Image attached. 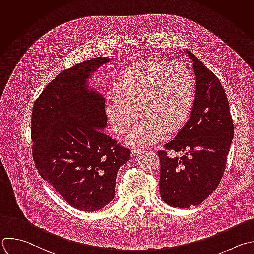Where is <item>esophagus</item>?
I'll use <instances>...</instances> for the list:
<instances>
[{
	"label": "esophagus",
	"mask_w": 254,
	"mask_h": 254,
	"mask_svg": "<svg viewBox=\"0 0 254 254\" xmlns=\"http://www.w3.org/2000/svg\"><path fill=\"white\" fill-rule=\"evenodd\" d=\"M140 152H141V149H140V148L133 147V148L131 149V155H132V156H136V155H138Z\"/></svg>",
	"instance_id": "34e87169"
}]
</instances>
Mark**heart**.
<instances>
[{"instance_id": "obj_1", "label": "heart", "mask_w": 254, "mask_h": 254, "mask_svg": "<svg viewBox=\"0 0 254 254\" xmlns=\"http://www.w3.org/2000/svg\"><path fill=\"white\" fill-rule=\"evenodd\" d=\"M115 97L106 112L117 134L127 132L139 115L141 122L128 136L134 145L152 144L187 122L194 101V81L179 61H146L126 68L116 79Z\"/></svg>"}]
</instances>
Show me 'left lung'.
I'll use <instances>...</instances> for the list:
<instances>
[{"label":"left lung","instance_id":"8db88e82","mask_svg":"<svg viewBox=\"0 0 254 254\" xmlns=\"http://www.w3.org/2000/svg\"><path fill=\"white\" fill-rule=\"evenodd\" d=\"M187 53L196 76L191 116L176 138L157 151L160 196L168 205L180 208L198 205L218 187L234 134L222 84L192 53ZM170 150L183 156L171 158Z\"/></svg>","mask_w":254,"mask_h":254}]
</instances>
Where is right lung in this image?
Wrapping results in <instances>:
<instances>
[{
    "instance_id": "right-lung-1",
    "label": "right lung",
    "mask_w": 254,
    "mask_h": 254,
    "mask_svg": "<svg viewBox=\"0 0 254 254\" xmlns=\"http://www.w3.org/2000/svg\"><path fill=\"white\" fill-rule=\"evenodd\" d=\"M108 58L98 57L64 69L48 83L32 113L33 158L40 176L70 206L96 211L116 192V178L130 150L103 130L106 100L87 80Z\"/></svg>"
}]
</instances>
